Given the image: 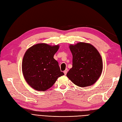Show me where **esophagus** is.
Instances as JSON below:
<instances>
[{
    "label": "esophagus",
    "instance_id": "1",
    "mask_svg": "<svg viewBox=\"0 0 122 122\" xmlns=\"http://www.w3.org/2000/svg\"><path fill=\"white\" fill-rule=\"evenodd\" d=\"M68 69H66L65 71H64V74H65V75H66V74H67V72H68Z\"/></svg>",
    "mask_w": 122,
    "mask_h": 122
}]
</instances>
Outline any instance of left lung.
I'll return each mask as SVG.
<instances>
[{
  "instance_id": "1",
  "label": "left lung",
  "mask_w": 122,
  "mask_h": 122,
  "mask_svg": "<svg viewBox=\"0 0 122 122\" xmlns=\"http://www.w3.org/2000/svg\"><path fill=\"white\" fill-rule=\"evenodd\" d=\"M73 55L72 68L67 76L76 86H90L100 76L103 62L100 54L91 44L80 42L69 47Z\"/></svg>"
}]
</instances>
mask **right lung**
Segmentation results:
<instances>
[{
  "instance_id": "add662e5",
  "label": "right lung",
  "mask_w": 122,
  "mask_h": 122,
  "mask_svg": "<svg viewBox=\"0 0 122 122\" xmlns=\"http://www.w3.org/2000/svg\"><path fill=\"white\" fill-rule=\"evenodd\" d=\"M59 46L41 43L26 51L22 65L25 80L31 87L45 91L52 86L58 77L64 75L58 62L53 58Z\"/></svg>"
}]
</instances>
